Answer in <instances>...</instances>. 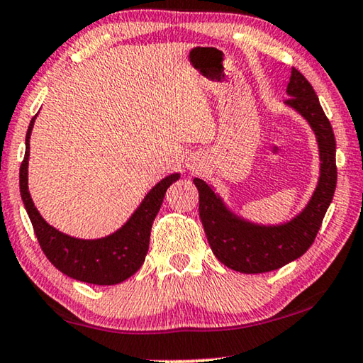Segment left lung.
I'll use <instances>...</instances> for the list:
<instances>
[{
  "label": "left lung",
  "instance_id": "obj_1",
  "mask_svg": "<svg viewBox=\"0 0 363 363\" xmlns=\"http://www.w3.org/2000/svg\"><path fill=\"white\" fill-rule=\"evenodd\" d=\"M287 95L291 99L286 100V105L301 113L312 125L321 160L318 186L301 215L279 226L249 223L229 211L205 181L194 179L199 189L200 220L213 254L228 268L240 273L273 272L306 254L320 231L336 191L335 134L313 87L296 67L291 71Z\"/></svg>",
  "mask_w": 363,
  "mask_h": 363
}]
</instances>
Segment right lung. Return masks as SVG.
<instances>
[{"label": "right lung", "instance_id": "1", "mask_svg": "<svg viewBox=\"0 0 363 363\" xmlns=\"http://www.w3.org/2000/svg\"><path fill=\"white\" fill-rule=\"evenodd\" d=\"M33 123L32 118L26 135V155L19 169L21 197L30 218L33 233L38 244L48 260L67 274L69 278L82 281V283L111 286L123 283L130 278L142 267L150 244V231L155 216L158 215L160 206L163 203L164 194L172 182L179 179V174H171L160 181L147 197L143 199L139 208L129 218L123 228L111 235L103 239L85 240L76 239L57 231L40 216L38 210L32 202L27 186V166L28 148Z\"/></svg>", "mask_w": 363, "mask_h": 363}]
</instances>
